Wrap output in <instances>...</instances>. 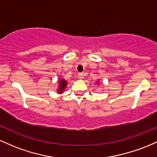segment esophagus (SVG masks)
I'll return each instance as SVG.
<instances>
[{
  "label": "esophagus",
  "mask_w": 157,
  "mask_h": 157,
  "mask_svg": "<svg viewBox=\"0 0 157 157\" xmlns=\"http://www.w3.org/2000/svg\"><path fill=\"white\" fill-rule=\"evenodd\" d=\"M84 74L83 73H78V77L79 79H83V78H84Z\"/></svg>",
  "instance_id": "34e87169"
}]
</instances>
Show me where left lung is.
Returning a JSON list of instances; mask_svg holds the SVG:
<instances>
[{
  "label": "left lung",
  "instance_id": "left-lung-1",
  "mask_svg": "<svg viewBox=\"0 0 157 157\" xmlns=\"http://www.w3.org/2000/svg\"><path fill=\"white\" fill-rule=\"evenodd\" d=\"M97 84H99V83H98V82H97Z\"/></svg>",
  "mask_w": 157,
  "mask_h": 157
}]
</instances>
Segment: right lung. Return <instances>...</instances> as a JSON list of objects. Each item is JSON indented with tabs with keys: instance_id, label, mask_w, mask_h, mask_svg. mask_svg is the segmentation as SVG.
<instances>
[{
	"instance_id": "right-lung-1",
	"label": "right lung",
	"mask_w": 157,
	"mask_h": 157,
	"mask_svg": "<svg viewBox=\"0 0 157 157\" xmlns=\"http://www.w3.org/2000/svg\"><path fill=\"white\" fill-rule=\"evenodd\" d=\"M67 84V81L65 79L60 78L59 80V87L57 88L58 93L61 94V93H64V90L65 88H66Z\"/></svg>"
}]
</instances>
